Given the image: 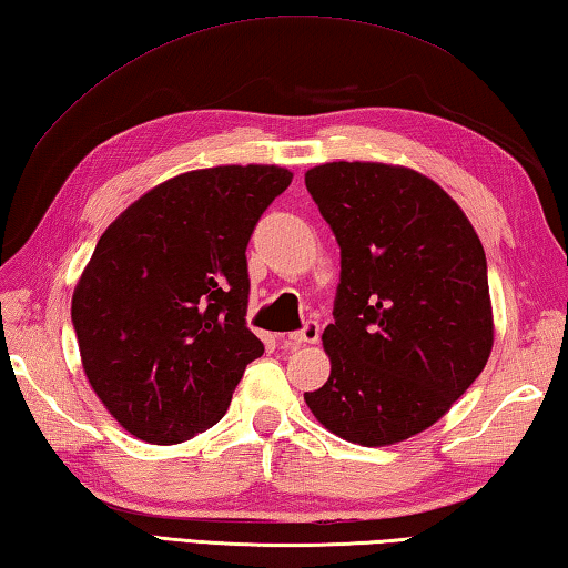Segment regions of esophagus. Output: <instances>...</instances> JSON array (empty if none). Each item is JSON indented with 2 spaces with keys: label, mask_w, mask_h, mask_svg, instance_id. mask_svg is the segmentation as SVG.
<instances>
[{
  "label": "esophagus",
  "mask_w": 568,
  "mask_h": 568,
  "mask_svg": "<svg viewBox=\"0 0 568 568\" xmlns=\"http://www.w3.org/2000/svg\"><path fill=\"white\" fill-rule=\"evenodd\" d=\"M317 337H320V325L315 323V320H307L301 329H295V333L285 337V345L301 347L305 343H317Z\"/></svg>",
  "instance_id": "obj_1"
}]
</instances>
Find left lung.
Listing matches in <instances>:
<instances>
[{
  "mask_svg": "<svg viewBox=\"0 0 568 568\" xmlns=\"http://www.w3.org/2000/svg\"><path fill=\"white\" fill-rule=\"evenodd\" d=\"M305 185L339 245L323 333L333 369L305 402L347 442L395 445L435 425L487 365V255L459 205L417 171L335 161Z\"/></svg>",
  "mask_w": 568,
  "mask_h": 568,
  "instance_id": "left-lung-1",
  "label": "left lung"
}]
</instances>
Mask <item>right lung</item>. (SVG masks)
Here are the masks:
<instances>
[{
    "instance_id": "1",
    "label": "right lung",
    "mask_w": 568,
    "mask_h": 568,
    "mask_svg": "<svg viewBox=\"0 0 568 568\" xmlns=\"http://www.w3.org/2000/svg\"><path fill=\"white\" fill-rule=\"evenodd\" d=\"M293 181L277 166H215L156 185L101 235L71 301L91 387L123 429L179 445L219 422L263 355L245 313V248Z\"/></svg>"
}]
</instances>
